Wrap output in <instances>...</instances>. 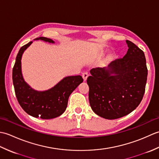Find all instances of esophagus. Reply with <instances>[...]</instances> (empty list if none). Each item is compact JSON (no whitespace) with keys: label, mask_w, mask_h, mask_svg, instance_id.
Masks as SVG:
<instances>
[{"label":"esophagus","mask_w":159,"mask_h":159,"mask_svg":"<svg viewBox=\"0 0 159 159\" xmlns=\"http://www.w3.org/2000/svg\"><path fill=\"white\" fill-rule=\"evenodd\" d=\"M88 76H89V74H88V72H83V74H82V76H83V78L84 80H87V77H88Z\"/></svg>","instance_id":"obj_1"}]
</instances>
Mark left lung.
Instances as JSON below:
<instances>
[{
  "label": "left lung",
  "mask_w": 159,
  "mask_h": 159,
  "mask_svg": "<svg viewBox=\"0 0 159 159\" xmlns=\"http://www.w3.org/2000/svg\"><path fill=\"white\" fill-rule=\"evenodd\" d=\"M128 47L123 58L111 62L107 67L90 70L87 79L89 100L98 116L115 120L129 114L139 106L146 90L148 76L143 50L126 40Z\"/></svg>",
  "instance_id": "1"
}]
</instances>
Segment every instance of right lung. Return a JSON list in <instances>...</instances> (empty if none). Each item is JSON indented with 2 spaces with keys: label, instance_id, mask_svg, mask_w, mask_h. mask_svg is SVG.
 <instances>
[{
  "label": "right lung",
  "instance_id": "1",
  "mask_svg": "<svg viewBox=\"0 0 159 159\" xmlns=\"http://www.w3.org/2000/svg\"><path fill=\"white\" fill-rule=\"evenodd\" d=\"M35 39L55 43L51 39L44 37ZM32 43L30 42L22 46L17 55L12 73L15 93L20 105L26 113L41 119H52L64 113L70 95L83 79L80 75L67 76L48 90L38 92L32 89L24 80L21 70L22 54Z\"/></svg>",
  "mask_w": 159,
  "mask_h": 159
}]
</instances>
